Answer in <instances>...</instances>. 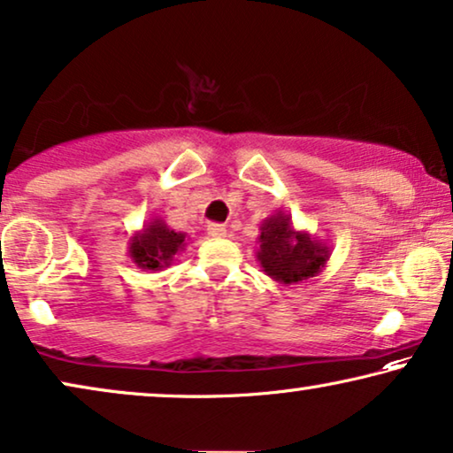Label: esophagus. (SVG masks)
Masks as SVG:
<instances>
[{"label":"esophagus","mask_w":453,"mask_h":453,"mask_svg":"<svg viewBox=\"0 0 453 453\" xmlns=\"http://www.w3.org/2000/svg\"><path fill=\"white\" fill-rule=\"evenodd\" d=\"M207 234L211 235V238H224V235L227 234V229H226L224 224H209Z\"/></svg>","instance_id":"1"}]
</instances>
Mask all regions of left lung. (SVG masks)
I'll return each mask as SVG.
<instances>
[{"label": "left lung", "instance_id": "left-lung-1", "mask_svg": "<svg viewBox=\"0 0 453 453\" xmlns=\"http://www.w3.org/2000/svg\"><path fill=\"white\" fill-rule=\"evenodd\" d=\"M257 260L273 281L296 285L322 273L330 258L328 242L293 227L291 215L273 213L260 224Z\"/></svg>", "mask_w": 453, "mask_h": 453}]
</instances>
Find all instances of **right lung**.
<instances>
[{
  "label": "right lung",
  "instance_id": "add662e5",
  "mask_svg": "<svg viewBox=\"0 0 453 453\" xmlns=\"http://www.w3.org/2000/svg\"><path fill=\"white\" fill-rule=\"evenodd\" d=\"M184 246H187V234L176 232L164 219L154 218L129 238V257L139 269L162 271L172 265Z\"/></svg>",
  "mask_w": 453,
  "mask_h": 453
}]
</instances>
